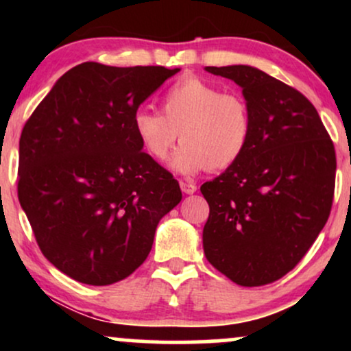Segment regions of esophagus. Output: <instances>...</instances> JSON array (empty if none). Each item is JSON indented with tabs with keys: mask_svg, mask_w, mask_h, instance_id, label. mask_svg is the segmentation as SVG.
<instances>
[{
	"mask_svg": "<svg viewBox=\"0 0 351 351\" xmlns=\"http://www.w3.org/2000/svg\"><path fill=\"white\" fill-rule=\"evenodd\" d=\"M180 186H181V191L186 193V195H193V193H196V189H198V186H196L195 183H189V181H181Z\"/></svg>",
	"mask_w": 351,
	"mask_h": 351,
	"instance_id": "1",
	"label": "esophagus"
}]
</instances>
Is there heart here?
<instances>
[{"label": "heart", "mask_w": 351, "mask_h": 351, "mask_svg": "<svg viewBox=\"0 0 351 351\" xmlns=\"http://www.w3.org/2000/svg\"><path fill=\"white\" fill-rule=\"evenodd\" d=\"M162 112L140 107L134 130L152 158L162 162L180 140L173 156L176 171L193 175L204 168L224 170L241 158L251 136V110L239 94L198 77L175 82L162 97Z\"/></svg>", "instance_id": "heart-1"}]
</instances>
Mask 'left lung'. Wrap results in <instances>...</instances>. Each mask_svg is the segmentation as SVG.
<instances>
[{
    "instance_id": "left-lung-1",
    "label": "left lung",
    "mask_w": 351,
    "mask_h": 351,
    "mask_svg": "<svg viewBox=\"0 0 351 351\" xmlns=\"http://www.w3.org/2000/svg\"><path fill=\"white\" fill-rule=\"evenodd\" d=\"M206 71L243 87L252 127L241 158L201 186L204 254L237 285L259 287L291 272L327 223L335 147L297 88L251 66Z\"/></svg>"
}]
</instances>
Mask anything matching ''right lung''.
<instances>
[{"label": "right lung", "instance_id": "obj_1", "mask_svg": "<svg viewBox=\"0 0 351 351\" xmlns=\"http://www.w3.org/2000/svg\"><path fill=\"white\" fill-rule=\"evenodd\" d=\"M178 71L79 64L24 123L19 203L44 257L74 280L130 276L181 201L178 181L142 152L134 130L140 104Z\"/></svg>", "mask_w": 351, "mask_h": 351}]
</instances>
